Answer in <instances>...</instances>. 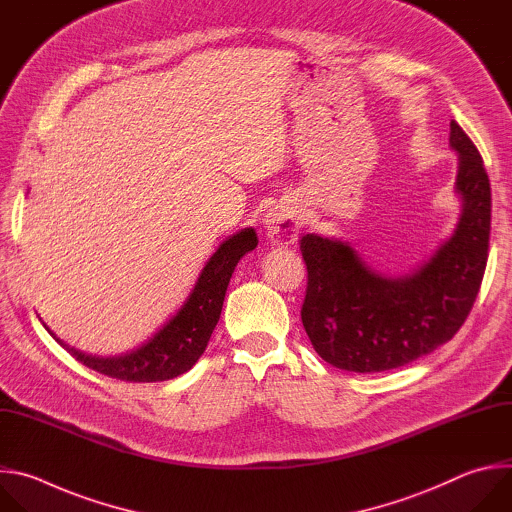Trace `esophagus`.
<instances>
[{
	"mask_svg": "<svg viewBox=\"0 0 512 512\" xmlns=\"http://www.w3.org/2000/svg\"><path fill=\"white\" fill-rule=\"evenodd\" d=\"M262 224H264L266 236L274 244L288 246V244H294L298 240L302 220H300V214L296 212V208L284 206V203H282V206H274L266 212Z\"/></svg>",
	"mask_w": 512,
	"mask_h": 512,
	"instance_id": "esophagus-1",
	"label": "esophagus"
}]
</instances>
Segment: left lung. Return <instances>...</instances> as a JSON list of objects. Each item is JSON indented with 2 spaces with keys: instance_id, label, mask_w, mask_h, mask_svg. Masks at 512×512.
Wrapping results in <instances>:
<instances>
[{
  "instance_id": "left-lung-1",
  "label": "left lung",
  "mask_w": 512,
  "mask_h": 512,
  "mask_svg": "<svg viewBox=\"0 0 512 512\" xmlns=\"http://www.w3.org/2000/svg\"><path fill=\"white\" fill-rule=\"evenodd\" d=\"M450 147L458 153L460 218L454 234L410 274L371 268L349 242L302 236L309 282L300 317L315 351L333 367L373 373L412 363L448 343L472 311L488 260L490 181L456 121Z\"/></svg>"
}]
</instances>
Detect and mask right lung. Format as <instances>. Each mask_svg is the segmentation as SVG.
Here are the masks:
<instances>
[{
  "label": "right lung",
  "mask_w": 512,
  "mask_h": 512,
  "mask_svg": "<svg viewBox=\"0 0 512 512\" xmlns=\"http://www.w3.org/2000/svg\"><path fill=\"white\" fill-rule=\"evenodd\" d=\"M256 246L258 238L252 228H244L226 238L199 272L181 309L149 341L133 351L115 357L86 355L66 345L46 325L44 327L72 357H76V361L102 375L133 383L173 379L189 371L206 351L222 315L232 272L240 258Z\"/></svg>",
  "instance_id": "add662e5"
}]
</instances>
